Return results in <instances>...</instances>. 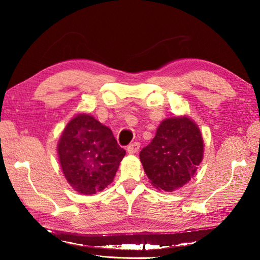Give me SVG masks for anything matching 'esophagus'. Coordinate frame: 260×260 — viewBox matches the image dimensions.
Returning a JSON list of instances; mask_svg holds the SVG:
<instances>
[{
	"instance_id": "1",
	"label": "esophagus",
	"mask_w": 260,
	"mask_h": 260,
	"mask_svg": "<svg viewBox=\"0 0 260 260\" xmlns=\"http://www.w3.org/2000/svg\"><path fill=\"white\" fill-rule=\"evenodd\" d=\"M139 149H140V143L139 142H134V143H132V144H129L128 147H127V152H128V153H135V152L139 151Z\"/></svg>"
}]
</instances>
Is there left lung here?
I'll return each mask as SVG.
<instances>
[{
	"label": "left lung",
	"instance_id": "1",
	"mask_svg": "<svg viewBox=\"0 0 260 260\" xmlns=\"http://www.w3.org/2000/svg\"><path fill=\"white\" fill-rule=\"evenodd\" d=\"M203 153L204 142L199 126L182 116L160 122L155 138L141 150L140 159L153 187L173 191L193 177Z\"/></svg>",
	"mask_w": 260,
	"mask_h": 260
}]
</instances>
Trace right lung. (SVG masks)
I'll return each mask as SVG.
<instances>
[{"label":"right lung","mask_w":260,"mask_h":260,"mask_svg":"<svg viewBox=\"0 0 260 260\" xmlns=\"http://www.w3.org/2000/svg\"><path fill=\"white\" fill-rule=\"evenodd\" d=\"M64 177L79 193L93 195L113 181L126 151L109 127L88 113L69 121L57 146Z\"/></svg>","instance_id":"add662e5"}]
</instances>
